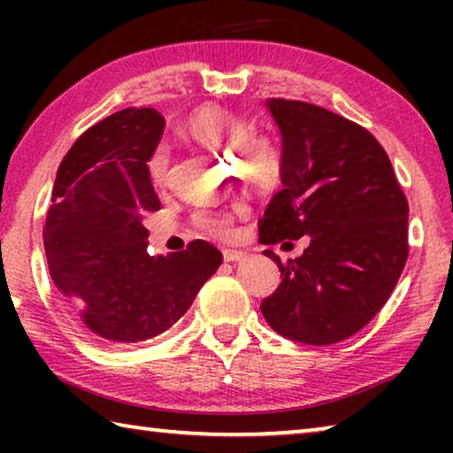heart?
I'll return each instance as SVG.
<instances>
[{
    "instance_id": "b5f03b06",
    "label": "heart",
    "mask_w": 453,
    "mask_h": 453,
    "mask_svg": "<svg viewBox=\"0 0 453 453\" xmlns=\"http://www.w3.org/2000/svg\"><path fill=\"white\" fill-rule=\"evenodd\" d=\"M256 180H257V181H262L264 186L272 188L273 183H275V173H270V172H259V173L256 175Z\"/></svg>"
}]
</instances>
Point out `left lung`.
Returning a JSON list of instances; mask_svg holds the SVG:
<instances>
[{
	"mask_svg": "<svg viewBox=\"0 0 453 453\" xmlns=\"http://www.w3.org/2000/svg\"><path fill=\"white\" fill-rule=\"evenodd\" d=\"M164 129L153 107L113 113L73 143L53 183L43 232L53 283L83 324L111 342L167 332L224 259L208 242L196 256L189 248L148 254L143 213L159 210L148 162Z\"/></svg>",
	"mask_w": 453,
	"mask_h": 453,
	"instance_id": "left-lung-1",
	"label": "left lung"
}]
</instances>
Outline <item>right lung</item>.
Listing matches in <instances>:
<instances>
[{
    "instance_id": "right-lung-1",
    "label": "right lung",
    "mask_w": 453,
    "mask_h": 453,
    "mask_svg": "<svg viewBox=\"0 0 453 453\" xmlns=\"http://www.w3.org/2000/svg\"><path fill=\"white\" fill-rule=\"evenodd\" d=\"M281 135L280 180L259 219L267 243L308 237L281 265L262 313L288 340L326 346L359 332L408 259V199L378 140L324 107L267 99Z\"/></svg>"
}]
</instances>
